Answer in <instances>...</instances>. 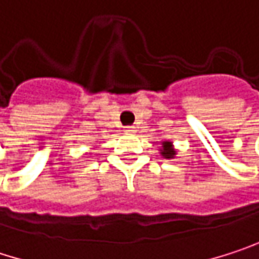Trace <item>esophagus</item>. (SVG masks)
I'll use <instances>...</instances> for the list:
<instances>
[{"label":"esophagus","instance_id":"1","mask_svg":"<svg viewBox=\"0 0 259 259\" xmlns=\"http://www.w3.org/2000/svg\"><path fill=\"white\" fill-rule=\"evenodd\" d=\"M124 132H126L127 135H133V133L136 132V129H135V127H126V129H124Z\"/></svg>","mask_w":259,"mask_h":259}]
</instances>
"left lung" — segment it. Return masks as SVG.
Wrapping results in <instances>:
<instances>
[{
  "label": "left lung",
  "mask_w": 259,
  "mask_h": 259,
  "mask_svg": "<svg viewBox=\"0 0 259 259\" xmlns=\"http://www.w3.org/2000/svg\"><path fill=\"white\" fill-rule=\"evenodd\" d=\"M160 145H162V147L159 148V153H160L162 157H165V159H174V157H176L177 151H176L174 144H172L171 141H162Z\"/></svg>",
  "instance_id": "1"
}]
</instances>
